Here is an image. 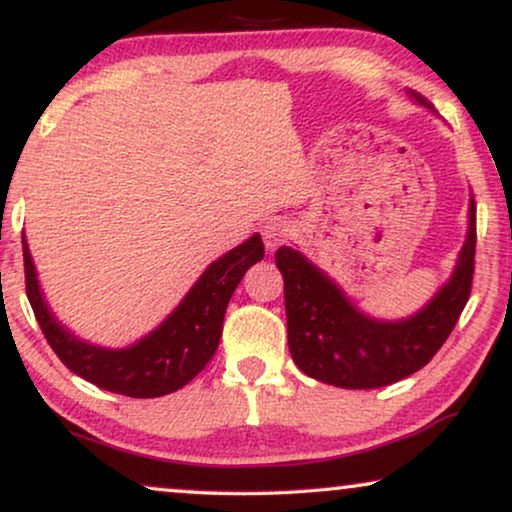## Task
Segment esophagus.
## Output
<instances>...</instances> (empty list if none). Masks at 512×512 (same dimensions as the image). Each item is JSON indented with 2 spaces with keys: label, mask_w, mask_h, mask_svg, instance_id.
I'll use <instances>...</instances> for the list:
<instances>
[{
  "label": "esophagus",
  "mask_w": 512,
  "mask_h": 512,
  "mask_svg": "<svg viewBox=\"0 0 512 512\" xmlns=\"http://www.w3.org/2000/svg\"><path fill=\"white\" fill-rule=\"evenodd\" d=\"M261 235H263L265 247H268L270 251H275L279 244H284L286 240H291V237L296 235V228H293V223L286 219H270L261 228Z\"/></svg>",
  "instance_id": "1"
}]
</instances>
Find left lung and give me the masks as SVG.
<instances>
[{
    "label": "left lung",
    "instance_id": "obj_1",
    "mask_svg": "<svg viewBox=\"0 0 512 512\" xmlns=\"http://www.w3.org/2000/svg\"><path fill=\"white\" fill-rule=\"evenodd\" d=\"M410 100L433 104L408 90ZM475 258V202L468 200L466 240L452 275L417 312L377 319L361 312L345 291L293 247H279L284 277L289 349L296 366L314 380L342 389H377L417 373L443 347L471 296Z\"/></svg>",
    "mask_w": 512,
    "mask_h": 512
}]
</instances>
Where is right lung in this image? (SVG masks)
<instances>
[{
    "label": "right lung",
    "instance_id": "add662e5",
    "mask_svg": "<svg viewBox=\"0 0 512 512\" xmlns=\"http://www.w3.org/2000/svg\"><path fill=\"white\" fill-rule=\"evenodd\" d=\"M265 254L261 235L237 244L209 263L181 303L142 338L125 347L83 340L62 326L41 291L30 247L23 237L27 298L58 359L83 380L130 398L172 394L193 380L219 347L223 317L244 272Z\"/></svg>",
    "mask_w": 512,
    "mask_h": 512
}]
</instances>
